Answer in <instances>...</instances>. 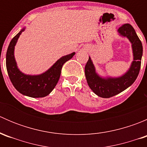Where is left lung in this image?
<instances>
[{
	"label": "left lung",
	"instance_id": "1",
	"mask_svg": "<svg viewBox=\"0 0 147 147\" xmlns=\"http://www.w3.org/2000/svg\"><path fill=\"white\" fill-rule=\"evenodd\" d=\"M118 35L127 38L131 44L133 61L128 70L119 77L101 76L96 70L91 57L84 67L86 80L90 88L94 94L102 98H109L118 94L131 85L137 79L141 67L143 47L134 28L129 23L117 30Z\"/></svg>",
	"mask_w": 147,
	"mask_h": 147
}]
</instances>
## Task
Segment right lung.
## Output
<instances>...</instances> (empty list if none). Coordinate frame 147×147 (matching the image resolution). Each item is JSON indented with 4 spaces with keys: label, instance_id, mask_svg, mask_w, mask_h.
<instances>
[{
    "label": "right lung",
    "instance_id": "obj_1",
    "mask_svg": "<svg viewBox=\"0 0 147 147\" xmlns=\"http://www.w3.org/2000/svg\"><path fill=\"white\" fill-rule=\"evenodd\" d=\"M26 30L24 27L10 41L6 53V68L12 84L20 93L33 98L48 95L60 79L63 65L70 60L75 53L63 56L47 70L40 75H27L20 70L14 55L15 46L19 37Z\"/></svg>",
    "mask_w": 147,
    "mask_h": 147
}]
</instances>
